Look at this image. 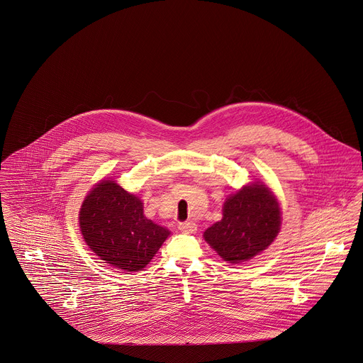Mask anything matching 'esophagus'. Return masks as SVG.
<instances>
[{
	"mask_svg": "<svg viewBox=\"0 0 363 363\" xmlns=\"http://www.w3.org/2000/svg\"><path fill=\"white\" fill-rule=\"evenodd\" d=\"M178 228L182 231V233H186V234H194L196 233V224L194 221H184V223H179L178 224Z\"/></svg>",
	"mask_w": 363,
	"mask_h": 363,
	"instance_id": "esophagus-1",
	"label": "esophagus"
}]
</instances>
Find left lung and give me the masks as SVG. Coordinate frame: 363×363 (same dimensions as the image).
Segmentation results:
<instances>
[{
    "label": "left lung",
    "mask_w": 363,
    "mask_h": 363,
    "mask_svg": "<svg viewBox=\"0 0 363 363\" xmlns=\"http://www.w3.org/2000/svg\"><path fill=\"white\" fill-rule=\"evenodd\" d=\"M281 208L263 182L243 186L224 201L223 218L203 234L228 263L247 262L267 249L280 233Z\"/></svg>",
    "instance_id": "8db88e82"
}]
</instances>
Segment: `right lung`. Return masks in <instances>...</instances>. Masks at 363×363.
<instances>
[{
    "mask_svg": "<svg viewBox=\"0 0 363 363\" xmlns=\"http://www.w3.org/2000/svg\"><path fill=\"white\" fill-rule=\"evenodd\" d=\"M83 240L104 263L125 272L145 269L171 234L143 214V203L116 181H100L79 211Z\"/></svg>",
    "mask_w": 363,
    "mask_h": 363,
    "instance_id": "right-lung-1",
    "label": "right lung"
}]
</instances>
